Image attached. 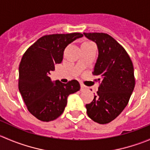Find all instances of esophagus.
<instances>
[{
    "instance_id": "1",
    "label": "esophagus",
    "mask_w": 150,
    "mask_h": 150,
    "mask_svg": "<svg viewBox=\"0 0 150 150\" xmlns=\"http://www.w3.org/2000/svg\"><path fill=\"white\" fill-rule=\"evenodd\" d=\"M81 90L82 91H85V90H86V86H85L84 85L82 84V83H81Z\"/></svg>"
}]
</instances>
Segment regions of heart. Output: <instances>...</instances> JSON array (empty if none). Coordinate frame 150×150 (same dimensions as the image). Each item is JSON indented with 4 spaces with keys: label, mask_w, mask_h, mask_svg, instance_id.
Masks as SVG:
<instances>
[{
    "label": "heart",
    "mask_w": 150,
    "mask_h": 150,
    "mask_svg": "<svg viewBox=\"0 0 150 150\" xmlns=\"http://www.w3.org/2000/svg\"><path fill=\"white\" fill-rule=\"evenodd\" d=\"M86 43H88V42H86Z\"/></svg>",
    "instance_id": "1"
}]
</instances>
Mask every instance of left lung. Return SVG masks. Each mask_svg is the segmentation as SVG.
Instances as JSON below:
<instances>
[{"mask_svg": "<svg viewBox=\"0 0 150 150\" xmlns=\"http://www.w3.org/2000/svg\"><path fill=\"white\" fill-rule=\"evenodd\" d=\"M83 35L97 45L99 55L92 73L99 77L97 81L100 83L97 95L86 105L87 115L98 123H109L122 112L129 102L135 86L134 66L126 51L110 35Z\"/></svg>", "mask_w": 150, "mask_h": 150, "instance_id": "8db88e82", "label": "left lung"}]
</instances>
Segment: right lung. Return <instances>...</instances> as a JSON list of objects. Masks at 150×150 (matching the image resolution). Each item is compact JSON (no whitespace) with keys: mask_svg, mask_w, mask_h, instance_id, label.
<instances>
[{"mask_svg":"<svg viewBox=\"0 0 150 150\" xmlns=\"http://www.w3.org/2000/svg\"><path fill=\"white\" fill-rule=\"evenodd\" d=\"M83 36L79 33L47 35L24 54L19 67V90L28 111L38 120L49 122L59 117L68 96L81 88L76 80L52 82L49 75L62 61L66 47Z\"/></svg>","mask_w":150,"mask_h":150,"instance_id":"1","label":"right lung"}]
</instances>
